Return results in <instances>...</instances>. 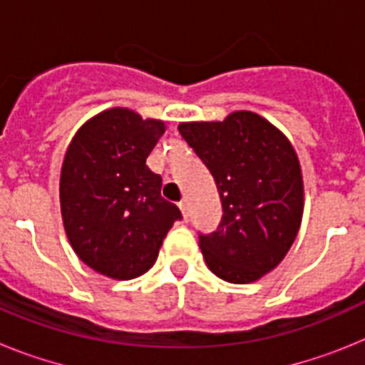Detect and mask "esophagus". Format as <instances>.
Masks as SVG:
<instances>
[{"instance_id":"34e87169","label":"esophagus","mask_w":365,"mask_h":365,"mask_svg":"<svg viewBox=\"0 0 365 365\" xmlns=\"http://www.w3.org/2000/svg\"><path fill=\"white\" fill-rule=\"evenodd\" d=\"M179 208L180 212H182V215H185V219L188 217V201H186V199H182V201L179 202Z\"/></svg>"}]
</instances>
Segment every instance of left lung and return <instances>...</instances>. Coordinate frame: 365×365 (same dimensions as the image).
I'll return each instance as SVG.
<instances>
[{"instance_id":"1","label":"left lung","mask_w":365,"mask_h":365,"mask_svg":"<svg viewBox=\"0 0 365 365\" xmlns=\"http://www.w3.org/2000/svg\"><path fill=\"white\" fill-rule=\"evenodd\" d=\"M179 133L210 170L222 205L219 228L199 235L206 265L252 283L282 263L303 215V177L289 138L252 111L222 122H182Z\"/></svg>"}]
</instances>
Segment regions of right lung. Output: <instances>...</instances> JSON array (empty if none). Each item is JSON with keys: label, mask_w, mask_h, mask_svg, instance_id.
Listing matches in <instances>:
<instances>
[{"label": "right lung", "mask_w": 365, "mask_h": 365, "mask_svg": "<svg viewBox=\"0 0 365 365\" xmlns=\"http://www.w3.org/2000/svg\"><path fill=\"white\" fill-rule=\"evenodd\" d=\"M166 131L163 120L111 108L71 140L60 173L63 228L76 256L98 274L133 279L153 267L180 212L160 197L163 179L146 166Z\"/></svg>", "instance_id": "obj_1"}]
</instances>
